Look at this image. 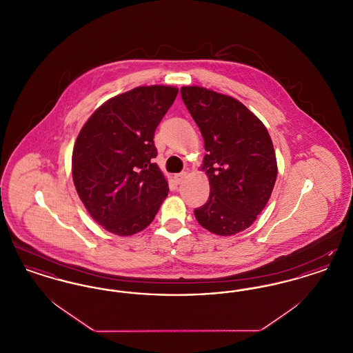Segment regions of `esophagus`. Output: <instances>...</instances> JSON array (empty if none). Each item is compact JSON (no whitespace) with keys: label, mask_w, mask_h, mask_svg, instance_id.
<instances>
[{"label":"esophagus","mask_w":353,"mask_h":353,"mask_svg":"<svg viewBox=\"0 0 353 353\" xmlns=\"http://www.w3.org/2000/svg\"><path fill=\"white\" fill-rule=\"evenodd\" d=\"M185 177H186V172H183V173L176 174V176H174V180H176V183H177V184H181V183L184 181Z\"/></svg>","instance_id":"1"}]
</instances>
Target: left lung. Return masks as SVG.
<instances>
[{
    "instance_id": "8db88e82",
    "label": "left lung",
    "mask_w": 353,
    "mask_h": 353,
    "mask_svg": "<svg viewBox=\"0 0 353 353\" xmlns=\"http://www.w3.org/2000/svg\"><path fill=\"white\" fill-rule=\"evenodd\" d=\"M184 104L201 131L210 196L194 209L199 223L219 235L248 229L269 202L276 157L263 123L241 101L199 85L181 87Z\"/></svg>"
}]
</instances>
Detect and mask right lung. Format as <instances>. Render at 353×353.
Instances as JSON below:
<instances>
[{"mask_svg":"<svg viewBox=\"0 0 353 353\" xmlns=\"http://www.w3.org/2000/svg\"><path fill=\"white\" fill-rule=\"evenodd\" d=\"M179 90L143 85L105 101L85 121L72 151V180L90 216L114 234L151 223L169 186L154 157V131Z\"/></svg>","mask_w":353,"mask_h":353,"instance_id":"1","label":"right lung"}]
</instances>
